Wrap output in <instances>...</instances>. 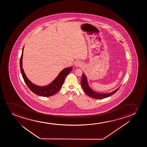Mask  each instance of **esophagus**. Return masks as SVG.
I'll return each mask as SVG.
<instances>
[{
  "mask_svg": "<svg viewBox=\"0 0 147 147\" xmlns=\"http://www.w3.org/2000/svg\"><path fill=\"white\" fill-rule=\"evenodd\" d=\"M75 65L76 67H80L81 66H82V63L81 62V61H77L75 63Z\"/></svg>",
  "mask_w": 147,
  "mask_h": 147,
  "instance_id": "1",
  "label": "esophagus"
}]
</instances>
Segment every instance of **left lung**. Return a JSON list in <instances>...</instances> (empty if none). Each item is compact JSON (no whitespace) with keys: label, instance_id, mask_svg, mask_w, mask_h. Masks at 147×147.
<instances>
[{"label":"left lung","instance_id":"left-lung-1","mask_svg":"<svg viewBox=\"0 0 147 147\" xmlns=\"http://www.w3.org/2000/svg\"><path fill=\"white\" fill-rule=\"evenodd\" d=\"M81 85L82 87L83 90L86 93L87 95H88L89 96L91 97L94 99H102L110 96L114 94L115 93L117 92L119 88L113 91L112 92L109 93L107 94H100L98 93L95 92L94 91L90 88V87L89 86L87 82L86 77L84 74H82V77L81 80Z\"/></svg>","mask_w":147,"mask_h":147}]
</instances>
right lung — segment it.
I'll use <instances>...</instances> for the list:
<instances>
[{"label":"right lung","mask_w":147,"mask_h":147,"mask_svg":"<svg viewBox=\"0 0 147 147\" xmlns=\"http://www.w3.org/2000/svg\"><path fill=\"white\" fill-rule=\"evenodd\" d=\"M23 50H22V53L20 59V71H21L23 79L26 85L32 92L40 96L45 97L50 96L56 93L61 88L67 75L72 70L73 67H69L63 70L59 73V74L56 78L55 79L51 84L47 85L46 86L40 87L36 86V85L32 84V83L28 80V78L26 77V75L25 74L22 68V60Z\"/></svg>","instance_id":"obj_1"}]
</instances>
